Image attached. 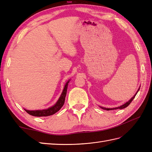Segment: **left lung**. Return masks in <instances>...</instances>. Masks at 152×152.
Masks as SVG:
<instances>
[{
  "label": "left lung",
  "instance_id": "1",
  "mask_svg": "<svg viewBox=\"0 0 152 152\" xmlns=\"http://www.w3.org/2000/svg\"><path fill=\"white\" fill-rule=\"evenodd\" d=\"M139 88H139L138 91H137V92L135 93V94L133 97H132V98L129 101H128V102H127L126 103H124V104H123V105H121V106L118 107H115V108H104V107H100V108H102V109H103V110H116V109H123V108H126V107H127L128 105H129V104L131 103V102H132V100H133V99H134V98L135 97L136 94H137V93L138 91H139Z\"/></svg>",
  "mask_w": 152,
  "mask_h": 152
}]
</instances>
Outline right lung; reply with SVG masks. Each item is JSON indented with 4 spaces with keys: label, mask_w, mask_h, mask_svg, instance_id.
I'll return each mask as SVG.
<instances>
[{
    "label": "right lung",
    "mask_w": 152,
    "mask_h": 152,
    "mask_svg": "<svg viewBox=\"0 0 152 152\" xmlns=\"http://www.w3.org/2000/svg\"><path fill=\"white\" fill-rule=\"evenodd\" d=\"M69 81H67V82L66 83L64 88L61 94L60 97V98L58 99V102L56 103V104L53 105L51 107H49L48 109L45 110H26V112L29 114L33 115V116H37V117H45V116H49L53 115L55 114L56 112L59 111L60 108L63 107L64 104L65 103V96L67 94V87H68V83Z\"/></svg>",
    "instance_id": "add662e5"
}]
</instances>
